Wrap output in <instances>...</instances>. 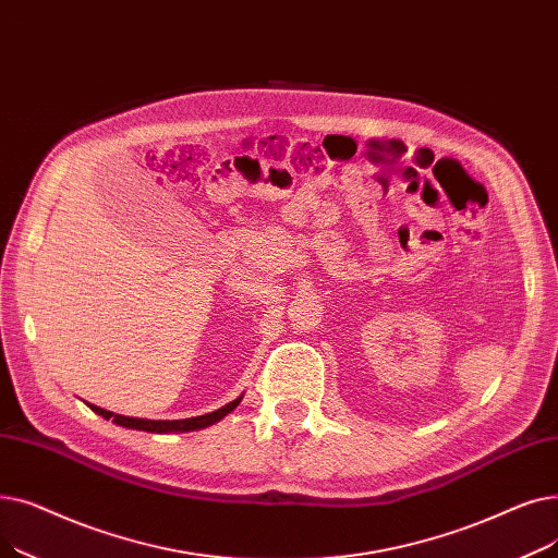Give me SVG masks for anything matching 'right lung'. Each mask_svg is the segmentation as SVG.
Here are the masks:
<instances>
[{"label":"right lung","mask_w":558,"mask_h":558,"mask_svg":"<svg viewBox=\"0 0 558 558\" xmlns=\"http://www.w3.org/2000/svg\"><path fill=\"white\" fill-rule=\"evenodd\" d=\"M243 395L238 397V400L229 402L227 407L214 411V413H206V415H197V417H185V420H143V417H126V415H116L113 411H106V409H99L95 404H88L97 415L111 420L116 424H120V427H126V429H138V432H149V434H174V432H197V429H206L210 427V424H216L218 420H222L227 413H231L238 404H241Z\"/></svg>","instance_id":"add662e5"}]
</instances>
